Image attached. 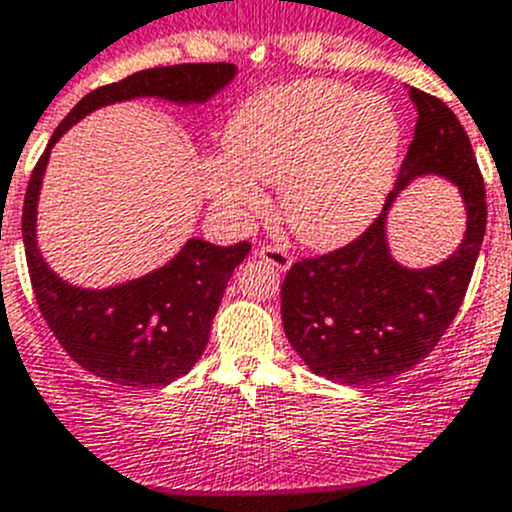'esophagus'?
<instances>
[{
    "label": "esophagus",
    "mask_w": 512,
    "mask_h": 512,
    "mask_svg": "<svg viewBox=\"0 0 512 512\" xmlns=\"http://www.w3.org/2000/svg\"><path fill=\"white\" fill-rule=\"evenodd\" d=\"M256 256L269 261V264L276 266L279 271H286L291 266V253L281 246H269V243H266V246L256 248Z\"/></svg>",
    "instance_id": "34e87169"
}]
</instances>
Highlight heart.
I'll use <instances>...</instances> for the list:
<instances>
[{
  "label": "heart",
  "instance_id": "heart-1",
  "mask_svg": "<svg viewBox=\"0 0 512 512\" xmlns=\"http://www.w3.org/2000/svg\"><path fill=\"white\" fill-rule=\"evenodd\" d=\"M402 123L392 102L334 80L269 87L236 107L226 155L203 160L201 180L218 211L251 218L266 208L255 183H281V211L301 241H352L382 208L397 168Z\"/></svg>",
  "mask_w": 512,
  "mask_h": 512
}]
</instances>
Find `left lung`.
<instances>
[{
    "instance_id": "left-lung-1",
    "label": "left lung",
    "mask_w": 512,
    "mask_h": 512,
    "mask_svg": "<svg viewBox=\"0 0 512 512\" xmlns=\"http://www.w3.org/2000/svg\"><path fill=\"white\" fill-rule=\"evenodd\" d=\"M415 138L382 213L352 243L296 261L281 284V319L291 347L319 377L369 384L410 372L427 357L465 299L483 246L488 203L470 138L450 107L410 87ZM450 177L466 201L468 231L450 260L405 270L388 256L383 221L396 191L417 174Z\"/></svg>"
}]
</instances>
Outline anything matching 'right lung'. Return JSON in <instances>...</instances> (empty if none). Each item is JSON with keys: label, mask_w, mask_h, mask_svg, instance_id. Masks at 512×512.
<instances>
[{"label": "right lung", "mask_w": 512, "mask_h": 512, "mask_svg": "<svg viewBox=\"0 0 512 512\" xmlns=\"http://www.w3.org/2000/svg\"><path fill=\"white\" fill-rule=\"evenodd\" d=\"M233 75L236 65L231 62H186L150 67L97 87L57 125L34 165L22 208V238L34 299L62 349L95 377L128 387H163L191 372L208 344L228 279L248 256L251 243L213 246L191 238L173 261L143 279L102 291L65 284L52 274L34 241V213L50 148L70 125L102 105L133 97L206 102Z\"/></svg>", "instance_id": "right-lung-1"}]
</instances>
